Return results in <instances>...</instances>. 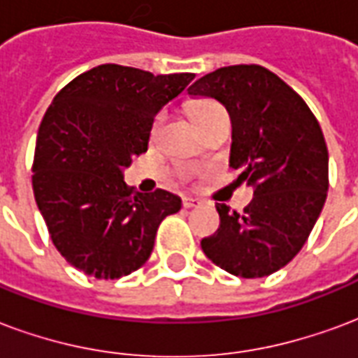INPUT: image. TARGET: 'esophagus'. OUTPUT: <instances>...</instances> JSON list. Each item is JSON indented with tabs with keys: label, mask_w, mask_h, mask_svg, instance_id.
Returning <instances> with one entry per match:
<instances>
[{
	"label": "esophagus",
	"mask_w": 358,
	"mask_h": 358,
	"mask_svg": "<svg viewBox=\"0 0 358 358\" xmlns=\"http://www.w3.org/2000/svg\"><path fill=\"white\" fill-rule=\"evenodd\" d=\"M202 206V200H198V198H185L182 200V208H187V210H190V208H200Z\"/></svg>",
	"instance_id": "1"
}]
</instances>
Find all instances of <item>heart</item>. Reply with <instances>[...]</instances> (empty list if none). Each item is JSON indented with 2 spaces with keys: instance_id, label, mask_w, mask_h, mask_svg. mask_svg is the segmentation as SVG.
Masks as SVG:
<instances>
[{
  "instance_id": "1",
  "label": "heart",
  "mask_w": 358,
  "mask_h": 358,
  "mask_svg": "<svg viewBox=\"0 0 358 358\" xmlns=\"http://www.w3.org/2000/svg\"><path fill=\"white\" fill-rule=\"evenodd\" d=\"M189 114H190V118H192V122L196 124V127H200V125L206 124V122L213 118V116L225 114V110H223V106H221V104L213 103V101H196V103H192L189 106ZM162 120H164L162 114H158V116L154 118L152 133L158 131Z\"/></svg>"
}]
</instances>
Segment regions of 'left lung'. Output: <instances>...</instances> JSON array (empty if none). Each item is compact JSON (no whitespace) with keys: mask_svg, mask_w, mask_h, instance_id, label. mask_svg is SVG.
<instances>
[{"mask_svg":"<svg viewBox=\"0 0 358 358\" xmlns=\"http://www.w3.org/2000/svg\"><path fill=\"white\" fill-rule=\"evenodd\" d=\"M189 95L223 104L233 124L231 168L254 187L242 213L215 204L221 225L202 250L217 267L262 278L288 265L309 238L328 192V148L311 108L271 70L236 64L206 74Z\"/></svg>","mask_w":358,"mask_h":358,"instance_id":"obj_1","label":"left lung"}]
</instances>
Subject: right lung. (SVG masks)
<instances>
[{
	"label": "right lung",
	"mask_w": 358,
	"mask_h": 358,
	"mask_svg": "<svg viewBox=\"0 0 358 358\" xmlns=\"http://www.w3.org/2000/svg\"><path fill=\"white\" fill-rule=\"evenodd\" d=\"M192 80L101 64L55 95L38 131L32 187L55 248L78 271L99 280L131 275L152 254L162 221L181 210L168 190L133 192L124 168L147 152L154 116Z\"/></svg>",
	"instance_id": "1"
}]
</instances>
